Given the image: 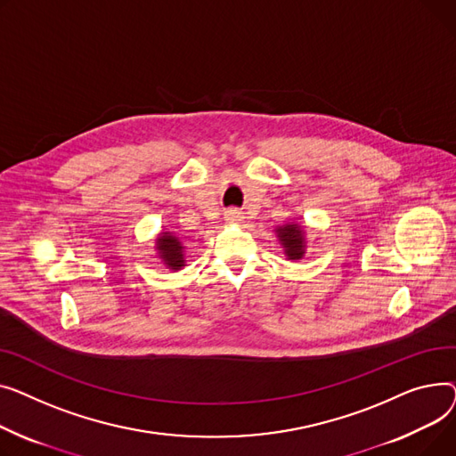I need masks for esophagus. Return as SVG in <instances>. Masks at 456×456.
I'll use <instances>...</instances> for the list:
<instances>
[{"label":"esophagus","mask_w":456,"mask_h":456,"mask_svg":"<svg viewBox=\"0 0 456 456\" xmlns=\"http://www.w3.org/2000/svg\"><path fill=\"white\" fill-rule=\"evenodd\" d=\"M224 219L228 221V223H243V213H240L239 209H228L226 213H224Z\"/></svg>","instance_id":"1"}]
</instances>
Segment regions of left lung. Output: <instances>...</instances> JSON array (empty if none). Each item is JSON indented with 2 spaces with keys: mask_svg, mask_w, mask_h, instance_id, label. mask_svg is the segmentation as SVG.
I'll return each mask as SVG.
<instances>
[{
  "mask_svg": "<svg viewBox=\"0 0 456 456\" xmlns=\"http://www.w3.org/2000/svg\"><path fill=\"white\" fill-rule=\"evenodd\" d=\"M280 243L285 250L287 259H302L305 254V235L304 228L297 223H287L276 228Z\"/></svg>",
  "mask_w": 456,
  "mask_h": 456,
  "instance_id": "obj_1",
  "label": "left lung"
}]
</instances>
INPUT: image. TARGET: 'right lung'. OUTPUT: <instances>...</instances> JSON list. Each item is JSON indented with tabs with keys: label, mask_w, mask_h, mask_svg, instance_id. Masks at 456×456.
Listing matches in <instances>:
<instances>
[{
	"label": "right lung",
	"mask_w": 456,
	"mask_h": 456,
	"mask_svg": "<svg viewBox=\"0 0 456 456\" xmlns=\"http://www.w3.org/2000/svg\"><path fill=\"white\" fill-rule=\"evenodd\" d=\"M156 250L159 259L164 261V265L171 271H180L182 266H185L183 259V247L180 243V237L173 232H162L156 239Z\"/></svg>",
	"instance_id": "add662e5"
}]
</instances>
